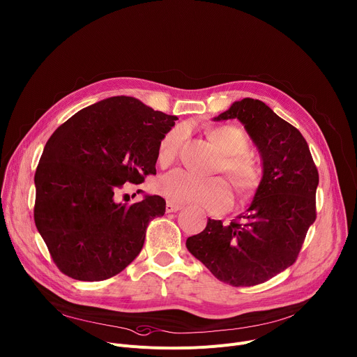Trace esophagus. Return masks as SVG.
I'll use <instances>...</instances> for the list:
<instances>
[{"label": "esophagus", "instance_id": "1", "mask_svg": "<svg viewBox=\"0 0 357 357\" xmlns=\"http://www.w3.org/2000/svg\"><path fill=\"white\" fill-rule=\"evenodd\" d=\"M179 209H182V206L178 205V204H174V202H168V204H167V213L178 212Z\"/></svg>", "mask_w": 357, "mask_h": 357}]
</instances>
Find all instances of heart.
Masks as SVG:
<instances>
[{
  "label": "heart",
  "instance_id": "heart-1",
  "mask_svg": "<svg viewBox=\"0 0 357 357\" xmlns=\"http://www.w3.org/2000/svg\"><path fill=\"white\" fill-rule=\"evenodd\" d=\"M186 128L175 126L160 139L158 146V162L168 167L176 159L186 138ZM212 144L223 153L219 171H223L241 195H249L259 182L261 169L255 158L246 152L249 139L245 131L235 125L218 126L209 132ZM156 192L175 204H195L212 212H223L232 204L229 183L223 178L202 179L185 171H174L156 182Z\"/></svg>",
  "mask_w": 357,
  "mask_h": 357
}]
</instances>
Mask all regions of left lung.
Segmentation results:
<instances>
[{
  "instance_id": "8db88e82",
  "label": "left lung",
  "mask_w": 357,
  "mask_h": 357,
  "mask_svg": "<svg viewBox=\"0 0 357 357\" xmlns=\"http://www.w3.org/2000/svg\"><path fill=\"white\" fill-rule=\"evenodd\" d=\"M239 119L261 152L264 176L249 209L229 225L208 219L188 250L223 283L261 284L296 262L316 219L319 172L294 125L265 102L243 98L215 121Z\"/></svg>"
}]
</instances>
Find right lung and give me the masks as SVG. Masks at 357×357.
Returning <instances> with one entry per match:
<instances>
[{"mask_svg": "<svg viewBox=\"0 0 357 357\" xmlns=\"http://www.w3.org/2000/svg\"><path fill=\"white\" fill-rule=\"evenodd\" d=\"M176 119L132 96H112L55 129L34 176V220L63 275L105 280L139 255L149 222L167 202L144 195L116 204L115 193L156 175L159 142Z\"/></svg>", "mask_w": 357, "mask_h": 357, "instance_id": "right-lung-1", "label": "right lung"}]
</instances>
